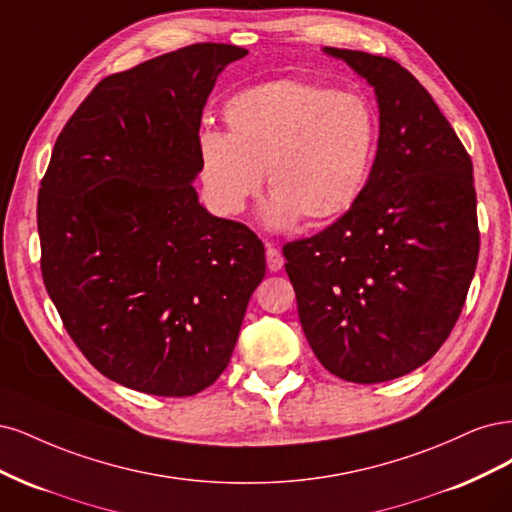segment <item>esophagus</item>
<instances>
[{"mask_svg": "<svg viewBox=\"0 0 512 512\" xmlns=\"http://www.w3.org/2000/svg\"><path fill=\"white\" fill-rule=\"evenodd\" d=\"M266 263L270 272H278L283 268V255H280L274 244H266Z\"/></svg>", "mask_w": 512, "mask_h": 512, "instance_id": "obj_1", "label": "esophagus"}]
</instances>
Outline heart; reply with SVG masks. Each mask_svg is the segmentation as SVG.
Masks as SVG:
<instances>
[{
	"instance_id": "heart-1",
	"label": "heart",
	"mask_w": 512,
	"mask_h": 512,
	"mask_svg": "<svg viewBox=\"0 0 512 512\" xmlns=\"http://www.w3.org/2000/svg\"><path fill=\"white\" fill-rule=\"evenodd\" d=\"M227 134L197 140L200 178L214 210L238 214L263 185L266 227L283 232L302 217L336 219L364 191L376 155L378 119L368 97L302 80H272L225 104Z\"/></svg>"
}]
</instances>
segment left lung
<instances>
[{
    "label": "left lung",
    "instance_id": "obj_1",
    "mask_svg": "<svg viewBox=\"0 0 512 512\" xmlns=\"http://www.w3.org/2000/svg\"><path fill=\"white\" fill-rule=\"evenodd\" d=\"M374 89L378 148L359 200L289 242L285 270L321 364L344 381L400 378L449 338L478 259L472 161L419 80L393 59L323 46Z\"/></svg>",
    "mask_w": 512,
    "mask_h": 512
}]
</instances>
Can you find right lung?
<instances>
[{
    "label": "right lung",
    "mask_w": 512,
    "mask_h": 512,
    "mask_svg": "<svg viewBox=\"0 0 512 512\" xmlns=\"http://www.w3.org/2000/svg\"><path fill=\"white\" fill-rule=\"evenodd\" d=\"M246 55L206 42L112 74L55 142L38 195L44 285L82 355L123 387L212 385L266 276L261 240L193 187L208 95Z\"/></svg>",
    "instance_id": "add662e5"
}]
</instances>
